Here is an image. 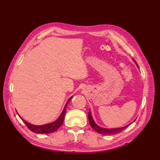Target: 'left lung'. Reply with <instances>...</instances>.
<instances>
[{
	"label": "left lung",
	"mask_w": 160,
	"mask_h": 160,
	"mask_svg": "<svg viewBox=\"0 0 160 160\" xmlns=\"http://www.w3.org/2000/svg\"><path fill=\"white\" fill-rule=\"evenodd\" d=\"M88 118H89V121H90V126H92V128L94 130V131H96L97 132H99V133H100V134H103V135H113V134L118 133V132L123 131L124 129L127 128V127H128L130 125V124H128V125H127L126 126L121 127V128H102V127H100L98 125H97L96 123L94 121L93 118H92V114H91L90 110V112H89V113H88Z\"/></svg>",
	"instance_id": "8db88e82"
}]
</instances>
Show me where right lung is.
I'll return each instance as SVG.
<instances>
[{
  "label": "right lung",
  "mask_w": 160,
  "mask_h": 160,
  "mask_svg": "<svg viewBox=\"0 0 160 160\" xmlns=\"http://www.w3.org/2000/svg\"><path fill=\"white\" fill-rule=\"evenodd\" d=\"M72 97H70V98L68 100V102L66 104V106H65L63 112H62L61 114L60 115V116H59L58 118L57 119V120L53 121V122H52V123H47V124H45V125H42V126H35V125H32V124L29 123L28 122H27V121H25L24 119L22 118L20 116H19L21 118V119L22 120L23 122L26 124V126H28V128L33 132H35V133H38V134L51 133V132H53L56 131H57V130L61 126L62 123H63V119H64L65 113H66L67 105H68V102H70V100L72 99Z\"/></svg>",
  "instance_id": "right-lung-1"
}]
</instances>
